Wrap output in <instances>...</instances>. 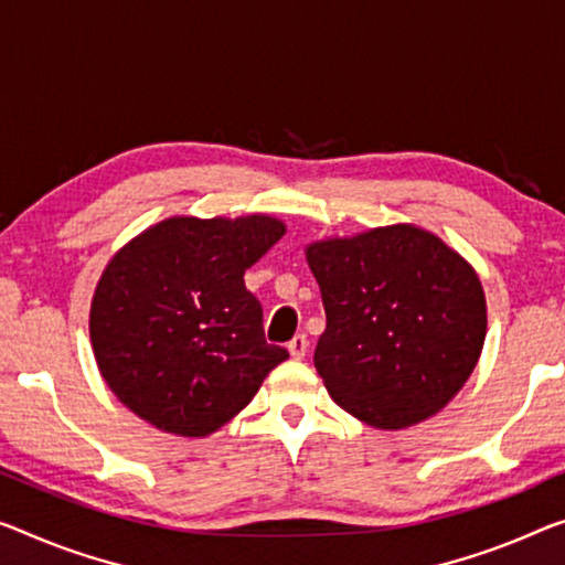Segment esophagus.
I'll return each instance as SVG.
<instances>
[{
    "mask_svg": "<svg viewBox=\"0 0 565 565\" xmlns=\"http://www.w3.org/2000/svg\"><path fill=\"white\" fill-rule=\"evenodd\" d=\"M288 351H290V355H292V359H302V355H306L308 353V338L306 335H295L292 338V341L288 343Z\"/></svg>",
    "mask_w": 565,
    "mask_h": 565,
    "instance_id": "esophagus-1",
    "label": "esophagus"
}]
</instances>
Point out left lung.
<instances>
[{"instance_id":"8db88e82","label":"left lung","mask_w":565,"mask_h":565,"mask_svg":"<svg viewBox=\"0 0 565 565\" xmlns=\"http://www.w3.org/2000/svg\"><path fill=\"white\" fill-rule=\"evenodd\" d=\"M326 331L316 369L373 429H406L452 402L480 361L488 302L475 267L409 222L310 242Z\"/></svg>"}]
</instances>
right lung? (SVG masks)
<instances>
[{
	"label": "right lung",
	"mask_w": 565,
	"mask_h": 565,
	"mask_svg": "<svg viewBox=\"0 0 565 565\" xmlns=\"http://www.w3.org/2000/svg\"><path fill=\"white\" fill-rule=\"evenodd\" d=\"M285 234L270 214H177L108 259L90 302V343L118 402L156 429L210 437L288 359L263 333L249 270Z\"/></svg>",
	"instance_id": "right-lung-1"
}]
</instances>
